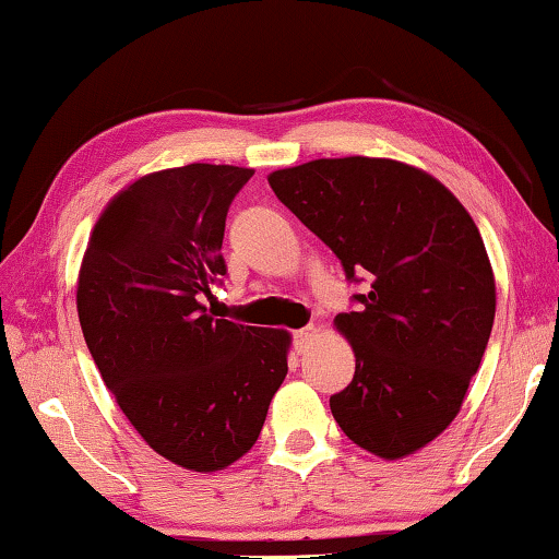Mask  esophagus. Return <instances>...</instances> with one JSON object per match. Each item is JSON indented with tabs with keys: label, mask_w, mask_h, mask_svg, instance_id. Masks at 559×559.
<instances>
[{
	"label": "esophagus",
	"mask_w": 559,
	"mask_h": 559,
	"mask_svg": "<svg viewBox=\"0 0 559 559\" xmlns=\"http://www.w3.org/2000/svg\"><path fill=\"white\" fill-rule=\"evenodd\" d=\"M314 334H317V330L312 328V324H307V328H302V330H297V332H295V345H297L299 349H302V347L307 345V342L314 337Z\"/></svg>",
	"instance_id": "1"
}]
</instances>
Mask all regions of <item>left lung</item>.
<instances>
[{"mask_svg":"<svg viewBox=\"0 0 559 559\" xmlns=\"http://www.w3.org/2000/svg\"><path fill=\"white\" fill-rule=\"evenodd\" d=\"M270 187L349 282H369L352 295L357 312L334 320L357 357L330 397L342 432L388 460L425 448L460 412L492 332L475 222L448 187L394 159H314L272 171Z\"/></svg>","mask_w":559,"mask_h":559,"instance_id":"obj_1","label":"left lung"}]
</instances>
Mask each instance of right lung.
Returning a JSON list of instances; mask_svg holds the SVG:
<instances>
[{"mask_svg":"<svg viewBox=\"0 0 559 559\" xmlns=\"http://www.w3.org/2000/svg\"><path fill=\"white\" fill-rule=\"evenodd\" d=\"M252 169L187 165L119 192L84 252L76 312L127 419L162 457L194 472L231 465L262 432L287 377L289 334L214 320L229 204Z\"/></svg>","mask_w":559,"mask_h":559,"instance_id":"1","label":"right lung"}]
</instances>
